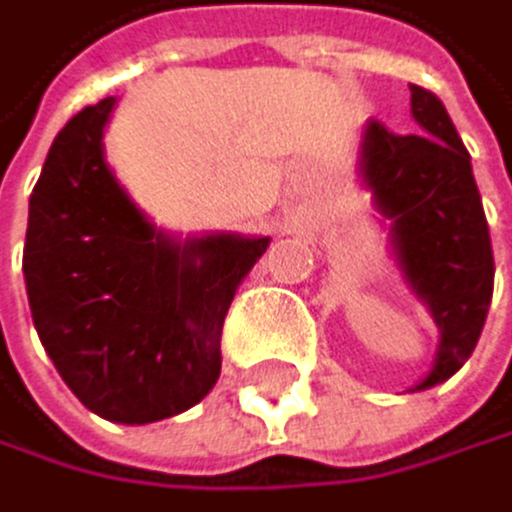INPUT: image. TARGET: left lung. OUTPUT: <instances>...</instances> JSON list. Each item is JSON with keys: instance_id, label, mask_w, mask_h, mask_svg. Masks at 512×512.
<instances>
[{"instance_id": "left-lung-1", "label": "left lung", "mask_w": 512, "mask_h": 512, "mask_svg": "<svg viewBox=\"0 0 512 512\" xmlns=\"http://www.w3.org/2000/svg\"><path fill=\"white\" fill-rule=\"evenodd\" d=\"M417 133H392L369 120L360 146V178L392 226V248L411 290L427 302L440 347L424 392L456 376L472 357L494 293V251L472 155L443 101L411 85Z\"/></svg>"}]
</instances>
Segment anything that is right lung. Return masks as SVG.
I'll return each instance as SVG.
<instances>
[{"label": "right lung", "instance_id": "obj_1", "mask_svg": "<svg viewBox=\"0 0 512 512\" xmlns=\"http://www.w3.org/2000/svg\"><path fill=\"white\" fill-rule=\"evenodd\" d=\"M114 98L56 133L34 184L24 235L31 318L56 373L114 424L175 417L219 379L222 321L270 238L175 242L104 162Z\"/></svg>", "mask_w": 512, "mask_h": 512}]
</instances>
